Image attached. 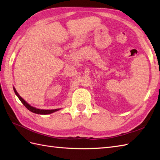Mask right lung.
<instances>
[{
	"mask_svg": "<svg viewBox=\"0 0 160 160\" xmlns=\"http://www.w3.org/2000/svg\"><path fill=\"white\" fill-rule=\"evenodd\" d=\"M13 91H14V92H15L16 96H18V98H19V100H20V102H22L24 105H25V107L27 108H28V110H29L30 111L33 112V113H36V114H40V115H47V114L52 113H53V112H56V111H57L60 110L59 108H56V109H52V110L39 109V108H35V107H32L31 105L29 104L25 100L22 99V98H21V97L20 96V95L18 93V92H17L14 87H13Z\"/></svg>",
	"mask_w": 160,
	"mask_h": 160,
	"instance_id": "1",
	"label": "right lung"
}]
</instances>
